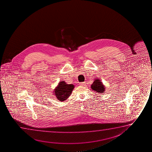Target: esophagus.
I'll list each match as a JSON object with an SVG mask.
<instances>
[{
  "label": "esophagus",
  "instance_id": "1",
  "mask_svg": "<svg viewBox=\"0 0 152 152\" xmlns=\"http://www.w3.org/2000/svg\"><path fill=\"white\" fill-rule=\"evenodd\" d=\"M85 82H82V83H79V85L83 86H85Z\"/></svg>",
  "mask_w": 152,
  "mask_h": 152
}]
</instances>
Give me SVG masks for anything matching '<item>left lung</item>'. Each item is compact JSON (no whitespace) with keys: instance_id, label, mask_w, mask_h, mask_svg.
<instances>
[{"instance_id":"obj_1","label":"left lung","mask_w":152,"mask_h":152,"mask_svg":"<svg viewBox=\"0 0 152 152\" xmlns=\"http://www.w3.org/2000/svg\"><path fill=\"white\" fill-rule=\"evenodd\" d=\"M91 88L93 90H94L95 91L100 94L104 92L105 90L104 85H103V83L101 81V80L99 79H96L94 81V83L92 84Z\"/></svg>"}]
</instances>
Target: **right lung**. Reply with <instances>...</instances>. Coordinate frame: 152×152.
Masks as SVG:
<instances>
[{
    "label": "right lung",
    "instance_id": "obj_1",
    "mask_svg": "<svg viewBox=\"0 0 152 152\" xmlns=\"http://www.w3.org/2000/svg\"><path fill=\"white\" fill-rule=\"evenodd\" d=\"M74 88V86L72 84H67L65 81H61L54 90V94L58 100L63 102L71 95Z\"/></svg>",
    "mask_w": 152,
    "mask_h": 152
}]
</instances>
